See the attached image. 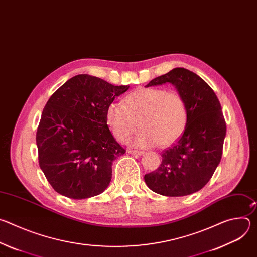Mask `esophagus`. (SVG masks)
Segmentation results:
<instances>
[{
    "mask_svg": "<svg viewBox=\"0 0 257 257\" xmlns=\"http://www.w3.org/2000/svg\"><path fill=\"white\" fill-rule=\"evenodd\" d=\"M128 153L133 155V156H141V155L144 154V152H142V151H135V150L134 151L133 150H129Z\"/></svg>",
    "mask_w": 257,
    "mask_h": 257,
    "instance_id": "esophagus-1",
    "label": "esophagus"
}]
</instances>
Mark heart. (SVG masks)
Segmentation results:
<instances>
[{"mask_svg": "<svg viewBox=\"0 0 257 257\" xmlns=\"http://www.w3.org/2000/svg\"><path fill=\"white\" fill-rule=\"evenodd\" d=\"M123 104L112 102L105 111L106 124L121 142L127 141L140 126L142 130L133 144L166 146L175 142L187 126L186 101L178 91L140 87L128 93Z\"/></svg>", "mask_w": 257, "mask_h": 257, "instance_id": "heart-1", "label": "heart"}]
</instances>
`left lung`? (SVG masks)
I'll return each instance as SVG.
<instances>
[{
	"instance_id": "1",
	"label": "left lung",
	"mask_w": 257,
	"mask_h": 257,
	"mask_svg": "<svg viewBox=\"0 0 257 257\" xmlns=\"http://www.w3.org/2000/svg\"><path fill=\"white\" fill-rule=\"evenodd\" d=\"M167 82L175 85L186 101L187 126L162 153L161 166L146 174L144 181L158 194L185 196L199 191L212 177L222 159L227 126L217 96L195 73L175 68L146 87Z\"/></svg>"
}]
</instances>
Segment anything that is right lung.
I'll return each mask as SVG.
<instances>
[{
    "mask_svg": "<svg viewBox=\"0 0 257 257\" xmlns=\"http://www.w3.org/2000/svg\"><path fill=\"white\" fill-rule=\"evenodd\" d=\"M129 88L76 75L48 100L36 131L39 164L53 189L69 198L102 193L114 160L126 151L109 131L105 111Z\"/></svg>",
    "mask_w": 257,
    "mask_h": 257,
    "instance_id": "obj_1",
    "label": "right lung"
}]
</instances>
